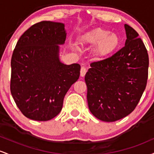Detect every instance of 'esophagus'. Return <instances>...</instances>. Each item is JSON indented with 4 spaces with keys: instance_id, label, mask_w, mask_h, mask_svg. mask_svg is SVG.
Wrapping results in <instances>:
<instances>
[{
    "instance_id": "obj_1",
    "label": "esophagus",
    "mask_w": 154,
    "mask_h": 154,
    "mask_svg": "<svg viewBox=\"0 0 154 154\" xmlns=\"http://www.w3.org/2000/svg\"><path fill=\"white\" fill-rule=\"evenodd\" d=\"M86 72H87V69H86L85 67H84V66L81 67V69H80V76H81V77H85Z\"/></svg>"
}]
</instances>
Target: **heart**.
I'll list each match as a JSON object with an SVG mask.
<instances>
[{
    "mask_svg": "<svg viewBox=\"0 0 154 154\" xmlns=\"http://www.w3.org/2000/svg\"><path fill=\"white\" fill-rule=\"evenodd\" d=\"M81 45H95L93 56L98 60L104 59L114 53L120 43V38L115 33L102 28H95L86 32L79 38Z\"/></svg>",
    "mask_w": 154,
    "mask_h": 154,
    "instance_id": "b5f03b06",
    "label": "heart"
}]
</instances>
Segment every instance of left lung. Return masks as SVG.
Segmentation results:
<instances>
[{"label": "left lung", "mask_w": 154, "mask_h": 154, "mask_svg": "<svg viewBox=\"0 0 154 154\" xmlns=\"http://www.w3.org/2000/svg\"><path fill=\"white\" fill-rule=\"evenodd\" d=\"M125 28V46L111 57L91 63L85 77L90 111L108 122L132 112L147 84L148 51L138 33L128 24Z\"/></svg>", "instance_id": "left-lung-1"}]
</instances>
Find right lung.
Masks as SVG:
<instances>
[{
	"instance_id": "obj_1",
	"label": "right lung",
	"mask_w": 154,
	"mask_h": 154,
	"mask_svg": "<svg viewBox=\"0 0 154 154\" xmlns=\"http://www.w3.org/2000/svg\"><path fill=\"white\" fill-rule=\"evenodd\" d=\"M62 23L42 21L19 39L12 54L10 89L26 117L48 121L57 116L63 98L79 77L80 65L63 64L59 46L66 40Z\"/></svg>"
}]
</instances>
